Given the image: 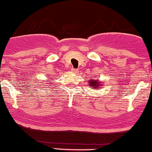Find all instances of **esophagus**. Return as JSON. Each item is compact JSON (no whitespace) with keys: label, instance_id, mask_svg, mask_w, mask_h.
<instances>
[{"label":"esophagus","instance_id":"1","mask_svg":"<svg viewBox=\"0 0 152 152\" xmlns=\"http://www.w3.org/2000/svg\"><path fill=\"white\" fill-rule=\"evenodd\" d=\"M71 71H72V72H73V73H77V72H78V70L77 69H75V68H72V69H71Z\"/></svg>","mask_w":152,"mask_h":152}]
</instances>
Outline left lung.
<instances>
[{
  "label": "left lung",
  "mask_w": 152,
  "mask_h": 152,
  "mask_svg": "<svg viewBox=\"0 0 152 152\" xmlns=\"http://www.w3.org/2000/svg\"><path fill=\"white\" fill-rule=\"evenodd\" d=\"M89 81V85L92 88H94L93 89H100V85H102L103 83H100L99 81L95 80V79H92V80H90Z\"/></svg>",
  "instance_id": "left-lung-1"
}]
</instances>
